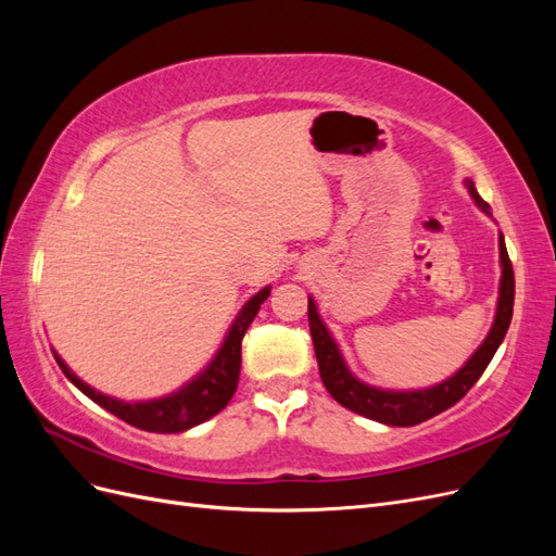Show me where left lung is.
Segmentation results:
<instances>
[{"label":"left lung","instance_id":"8db88e82","mask_svg":"<svg viewBox=\"0 0 556 556\" xmlns=\"http://www.w3.org/2000/svg\"><path fill=\"white\" fill-rule=\"evenodd\" d=\"M466 188L473 197L476 204L490 213V204L478 194L473 180L466 178ZM501 250V288H498V304H496V317L494 325L486 333L482 345L473 352L457 374L452 378L427 387V390H415V392H390V390H378V387L366 384L350 374L345 366L341 350L331 339L329 329L325 327L323 319H319L315 301L308 296V325L313 336V348L319 366V378H323L327 392L345 406L348 410L364 415L368 419H376V422L390 425V427H415L425 419H431L454 403L466 396V392L478 382V378L484 374V368L490 366L494 352L506 339V331L513 319V304H515V274L513 264L506 250V241L503 237L498 239Z\"/></svg>","mask_w":556,"mask_h":556}]
</instances>
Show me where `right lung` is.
Segmentation results:
<instances>
[{
	"label": "right lung",
	"mask_w": 556,
	"mask_h": 556,
	"mask_svg": "<svg viewBox=\"0 0 556 556\" xmlns=\"http://www.w3.org/2000/svg\"><path fill=\"white\" fill-rule=\"evenodd\" d=\"M268 294H271V288H264L248 301L237 315V319H233V325L229 327L225 341L220 350H217V355L211 359V364L194 380H190L169 396L131 403L117 401L83 382L72 368L62 362L58 352L55 359L62 368V374L70 378L83 394L99 403V406L106 408L109 413H113L115 417H121L123 422L153 433H180L185 429H192L201 422H206V419L220 413L233 396V392H237L241 374V341Z\"/></svg>",
	"instance_id": "right-lung-1"
}]
</instances>
